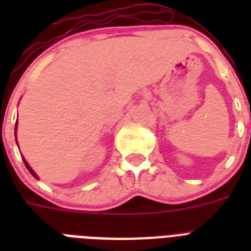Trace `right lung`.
Segmentation results:
<instances>
[{
	"label": "right lung",
	"mask_w": 251,
	"mask_h": 251,
	"mask_svg": "<svg viewBox=\"0 0 251 251\" xmlns=\"http://www.w3.org/2000/svg\"><path fill=\"white\" fill-rule=\"evenodd\" d=\"M15 139H17V126H15ZM23 161H25V167H27V169H28V171H29V173H31V175H32L33 177H35V178H39V177H37V176H36V173H35V172L32 171V168H31L28 165V163H27V161H25V159H23Z\"/></svg>",
	"instance_id": "obj_1"
}]
</instances>
